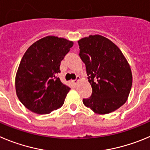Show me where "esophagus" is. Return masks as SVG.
Returning <instances> with one entry per match:
<instances>
[{"label": "esophagus", "mask_w": 150, "mask_h": 150, "mask_svg": "<svg viewBox=\"0 0 150 150\" xmlns=\"http://www.w3.org/2000/svg\"><path fill=\"white\" fill-rule=\"evenodd\" d=\"M80 79H81L80 76H78H78L76 77V79H75V80H74L73 82H74V83H77V82H78V81L80 80Z\"/></svg>", "instance_id": "esophagus-1"}]
</instances>
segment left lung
<instances>
[{
    "mask_svg": "<svg viewBox=\"0 0 150 150\" xmlns=\"http://www.w3.org/2000/svg\"><path fill=\"white\" fill-rule=\"evenodd\" d=\"M78 42L93 90L91 96L83 99V105L98 114L117 110L127 101L132 88L127 60L113 42L101 35H90Z\"/></svg>",
    "mask_w": 150,
    "mask_h": 150,
    "instance_id": "8db88e82",
    "label": "left lung"
}]
</instances>
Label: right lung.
<instances>
[{
    "label": "right lung",
    "instance_id": "obj_1",
    "mask_svg": "<svg viewBox=\"0 0 150 150\" xmlns=\"http://www.w3.org/2000/svg\"><path fill=\"white\" fill-rule=\"evenodd\" d=\"M73 42L48 36L32 44L20 62L16 75V91L28 110L50 114L62 107L70 88L57 77L60 62Z\"/></svg>",
    "mask_w": 150,
    "mask_h": 150
}]
</instances>
